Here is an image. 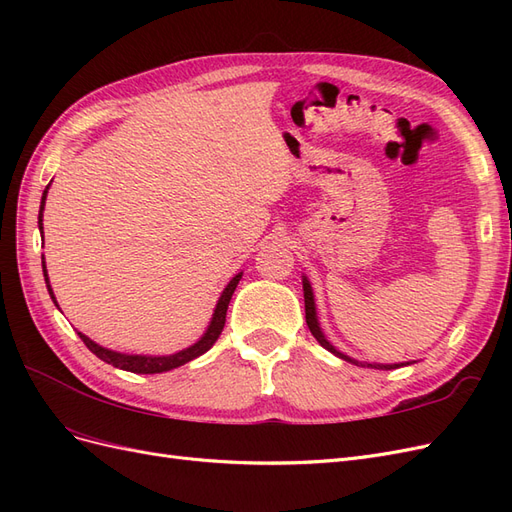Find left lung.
Returning a JSON list of instances; mask_svg holds the SVG:
<instances>
[{
    "label": "left lung",
    "mask_w": 512,
    "mask_h": 512,
    "mask_svg": "<svg viewBox=\"0 0 512 512\" xmlns=\"http://www.w3.org/2000/svg\"><path fill=\"white\" fill-rule=\"evenodd\" d=\"M303 297H305V320H307V327L309 331H312V335L318 339V344L322 348H327L329 352H333L335 356H339V359H344L352 365H363V367H371V369H397V367H404V365H410V363H393V365H382V363H361L356 359H350L348 354L339 352L327 337H324L320 324H318V316H316V303H314V292H312V284L307 282V277H303Z\"/></svg>",
    "instance_id": "left-lung-1"
}]
</instances>
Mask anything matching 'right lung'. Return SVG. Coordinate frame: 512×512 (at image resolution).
<instances>
[{
	"instance_id": "obj_1",
	"label": "right lung",
	"mask_w": 512,
	"mask_h": 512,
	"mask_svg": "<svg viewBox=\"0 0 512 512\" xmlns=\"http://www.w3.org/2000/svg\"><path fill=\"white\" fill-rule=\"evenodd\" d=\"M46 192H49V185H46V190L42 194V203H40V213H38V228L42 230V211H44V203H46ZM42 271H44V282H46V288H49V294L53 303L57 305L55 301V294H53V288L49 284V275H46V265H44V256H42ZM243 273H237L232 280L228 282V286L224 288V292L220 294V301L218 305H215L213 309V318L209 322V327L205 331V335L198 339V342L190 348L185 350H179L175 354H168V356H149V354H123V352H115V350H108V348H102L98 346L94 339H89L87 335L79 333V337L83 339V344L94 352L98 359H102L104 363L113 365V367H119L123 371H132V374H162V371H170L175 367H181L185 363H190L192 359H196V356L205 354L215 342H218V337L224 329V322H226V309H228V303L232 299V292H235L239 280H241Z\"/></svg>"
}]
</instances>
